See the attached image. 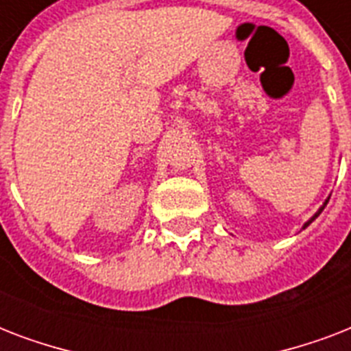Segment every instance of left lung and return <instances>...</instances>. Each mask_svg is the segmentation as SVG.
Returning a JSON list of instances; mask_svg holds the SVG:
<instances>
[{
    "mask_svg": "<svg viewBox=\"0 0 351 351\" xmlns=\"http://www.w3.org/2000/svg\"><path fill=\"white\" fill-rule=\"evenodd\" d=\"M326 204H328V202H324V206H322V208H321V209H319V211H317V213H315V215H313V219H311V220H310V222H306V226H304V228H308V226H310V224H311V222H313V220H315V219H317V217H319V215H321V213H322V209L326 208Z\"/></svg>",
    "mask_w": 351,
    "mask_h": 351,
    "instance_id": "left-lung-1",
    "label": "left lung"
}]
</instances>
